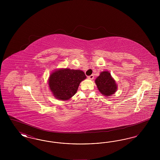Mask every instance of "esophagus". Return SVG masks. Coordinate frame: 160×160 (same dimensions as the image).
<instances>
[{"label":"esophagus","mask_w":160,"mask_h":160,"mask_svg":"<svg viewBox=\"0 0 160 160\" xmlns=\"http://www.w3.org/2000/svg\"><path fill=\"white\" fill-rule=\"evenodd\" d=\"M88 77V78L89 79H90V80H92V79H93V75H91V76H89Z\"/></svg>","instance_id":"1"}]
</instances>
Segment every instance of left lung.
Instances as JSON below:
<instances>
[{
    "mask_svg": "<svg viewBox=\"0 0 160 160\" xmlns=\"http://www.w3.org/2000/svg\"><path fill=\"white\" fill-rule=\"evenodd\" d=\"M99 91L106 97H110L117 91L118 86L108 71H102L95 81Z\"/></svg>",
    "mask_w": 160,
    "mask_h": 160,
    "instance_id": "1",
    "label": "left lung"
}]
</instances>
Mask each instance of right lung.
Segmentation results:
<instances>
[{"instance_id": "add662e5", "label": "right lung", "mask_w": 160, "mask_h": 160, "mask_svg": "<svg viewBox=\"0 0 160 160\" xmlns=\"http://www.w3.org/2000/svg\"><path fill=\"white\" fill-rule=\"evenodd\" d=\"M86 78L83 71L81 70L59 69L50 74L48 85L56 98L66 101L76 93L80 82Z\"/></svg>"}]
</instances>
